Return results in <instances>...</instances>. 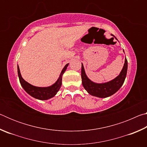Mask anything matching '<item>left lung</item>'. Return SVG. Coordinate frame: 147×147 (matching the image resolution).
<instances>
[{
	"instance_id": "obj_1",
	"label": "left lung",
	"mask_w": 147,
	"mask_h": 147,
	"mask_svg": "<svg viewBox=\"0 0 147 147\" xmlns=\"http://www.w3.org/2000/svg\"><path fill=\"white\" fill-rule=\"evenodd\" d=\"M111 36L113 35L111 34ZM127 69L128 61L126 58H125L123 67L122 69L120 74L116 78L110 81L107 82L96 83L91 81L86 75L84 65L82 63L81 76L82 86L87 92L92 96H96L98 98L108 97L115 93L123 86L124 82L125 80L126 74H127Z\"/></svg>"
}]
</instances>
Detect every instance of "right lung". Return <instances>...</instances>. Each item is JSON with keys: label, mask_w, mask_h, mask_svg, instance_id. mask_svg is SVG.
Instances as JSON below:
<instances>
[{"label": "right lung", "mask_w": 147, "mask_h": 147, "mask_svg": "<svg viewBox=\"0 0 147 147\" xmlns=\"http://www.w3.org/2000/svg\"><path fill=\"white\" fill-rule=\"evenodd\" d=\"M68 65L69 63L65 65L63 69H62L60 74H59L58 79L57 80L56 82L53 84L52 86L48 87H37L27 82L22 77L19 67L17 65V73H18L20 84L24 89V91L30 95L32 96V97L41 100H48V99L54 97L58 93L59 89H60L62 82V76H63L65 71H66Z\"/></svg>", "instance_id": "right-lung-1"}]
</instances>
